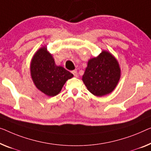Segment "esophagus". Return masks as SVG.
Masks as SVG:
<instances>
[{"label":"esophagus","mask_w":151,"mask_h":151,"mask_svg":"<svg viewBox=\"0 0 151 151\" xmlns=\"http://www.w3.org/2000/svg\"><path fill=\"white\" fill-rule=\"evenodd\" d=\"M72 73H73V75L75 76H76V77H77V76H78L77 72H76V70H73V71H72Z\"/></svg>","instance_id":"1"}]
</instances>
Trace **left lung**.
Segmentation results:
<instances>
[{"label":"left lung","instance_id":"1","mask_svg":"<svg viewBox=\"0 0 151 151\" xmlns=\"http://www.w3.org/2000/svg\"><path fill=\"white\" fill-rule=\"evenodd\" d=\"M120 75L116 60L108 51H103L97 58L89 60L82 80L92 94L103 96L113 91Z\"/></svg>","mask_w":151,"mask_h":151}]
</instances>
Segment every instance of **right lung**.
<instances>
[{
	"label": "right lung",
	"mask_w": 151,
	"mask_h": 151,
	"mask_svg": "<svg viewBox=\"0 0 151 151\" xmlns=\"http://www.w3.org/2000/svg\"><path fill=\"white\" fill-rule=\"evenodd\" d=\"M31 76L36 87L49 96L57 95L73 75L62 66H56L47 48H40L32 60Z\"/></svg>",
	"instance_id": "right-lung-1"
}]
</instances>
